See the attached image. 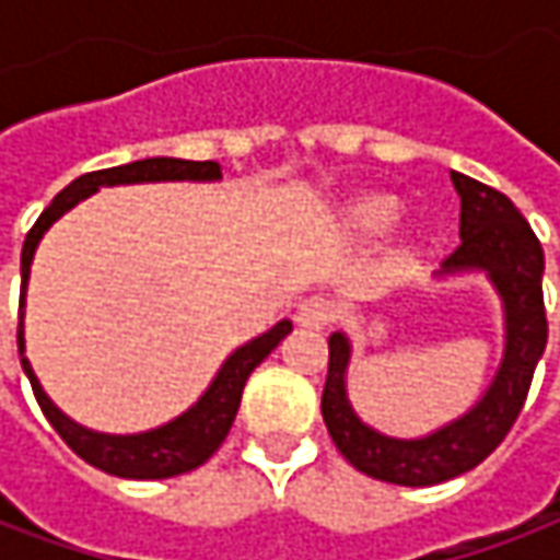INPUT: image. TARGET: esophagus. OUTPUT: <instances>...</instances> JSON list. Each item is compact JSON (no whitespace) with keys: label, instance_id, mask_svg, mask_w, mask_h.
<instances>
[{"label":"esophagus","instance_id":"34e87169","mask_svg":"<svg viewBox=\"0 0 560 560\" xmlns=\"http://www.w3.org/2000/svg\"><path fill=\"white\" fill-rule=\"evenodd\" d=\"M334 302L327 299V295H308V299H302L299 302V308H295V320L302 324V327H314V330H320V327H327L330 320H334Z\"/></svg>","mask_w":560,"mask_h":560}]
</instances>
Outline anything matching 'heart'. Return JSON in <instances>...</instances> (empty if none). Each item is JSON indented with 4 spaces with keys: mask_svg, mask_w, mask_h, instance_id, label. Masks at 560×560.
Returning a JSON list of instances; mask_svg holds the SVG:
<instances>
[{
    "mask_svg": "<svg viewBox=\"0 0 560 560\" xmlns=\"http://www.w3.org/2000/svg\"><path fill=\"white\" fill-rule=\"evenodd\" d=\"M398 208L393 199H383V196H374V199H364V202L355 208V224L371 230V233H383L389 226L396 224Z\"/></svg>",
    "mask_w": 560,
    "mask_h": 560,
    "instance_id": "b5f03b06",
    "label": "heart"
}]
</instances>
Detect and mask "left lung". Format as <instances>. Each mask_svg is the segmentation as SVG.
<instances>
[{"mask_svg": "<svg viewBox=\"0 0 560 560\" xmlns=\"http://www.w3.org/2000/svg\"><path fill=\"white\" fill-rule=\"evenodd\" d=\"M452 184L462 196V246L442 261V270L480 268L492 277L495 290L505 299V361L470 415L442 427L427 440H389L355 418L346 398L349 342L342 334L330 336L327 383L320 396L324 423L342 458L383 483L436 486L462 477L489 458L521 415L533 371L549 339L542 299L546 255L527 218L505 192L474 177L452 171Z\"/></svg>", "mask_w": 560, "mask_h": 560, "instance_id": "8db88e82", "label": "left lung"}]
</instances>
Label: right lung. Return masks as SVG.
Segmentation results:
<instances>
[{
    "mask_svg": "<svg viewBox=\"0 0 560 560\" xmlns=\"http://www.w3.org/2000/svg\"><path fill=\"white\" fill-rule=\"evenodd\" d=\"M221 177V164L218 162H184V159H142V162L120 164V167H105V171H90L83 177H77L74 184H68L52 205L36 218L31 226L24 252H21V308H18V349L24 352V290H27V277H31V261L36 243L43 240V233L49 230L55 218H61L71 205H77L83 196L96 192L98 186L115 184H142V180H218ZM290 320H280L273 330L265 336L252 339L248 346L236 349L226 358L221 374L214 376L211 389L199 398L196 408H189L184 418L171 420L152 433L140 436H105L77 427L74 420H68L52 401L46 398L39 380L33 376L31 361L21 358V368L31 380L33 396L39 401L46 420L55 427V433L65 440V445L74 452L77 458L93 464L98 470L112 474V477H127V480H164V477H177L186 470H196L205 464L226 440L233 418L240 411V398L246 386L248 374L277 349V342L290 334Z\"/></svg>",
    "mask_w": 560,
    "mask_h": 560,
    "instance_id": "right-lung-1",
    "label": "right lung"
}]
</instances>
